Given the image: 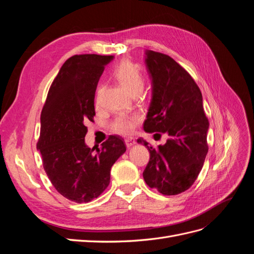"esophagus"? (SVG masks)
<instances>
[{
	"mask_svg": "<svg viewBox=\"0 0 254 254\" xmlns=\"http://www.w3.org/2000/svg\"><path fill=\"white\" fill-rule=\"evenodd\" d=\"M125 143H126L127 147H131V146L136 144V141H135V139H133V137H128V139L125 140Z\"/></svg>",
	"mask_w": 254,
	"mask_h": 254,
	"instance_id": "1",
	"label": "esophagus"
}]
</instances>
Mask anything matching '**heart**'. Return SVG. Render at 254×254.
Segmentation results:
<instances>
[{
  "label": "heart",
  "instance_id": "obj_1",
  "mask_svg": "<svg viewBox=\"0 0 254 254\" xmlns=\"http://www.w3.org/2000/svg\"><path fill=\"white\" fill-rule=\"evenodd\" d=\"M114 78L117 79L121 86L127 90L130 94H134L136 92H141L144 88L145 78L143 73L140 71V68L135 66L130 61H123L113 71ZM103 87L98 86L96 89L95 95V104L98 106L101 103V95H102ZM140 122L139 114H122L114 120L112 124V129L115 132L122 134H129L131 133L137 123Z\"/></svg>",
  "mask_w": 254,
  "mask_h": 254
}]
</instances>
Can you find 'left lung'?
<instances>
[{"mask_svg":"<svg viewBox=\"0 0 254 254\" xmlns=\"http://www.w3.org/2000/svg\"><path fill=\"white\" fill-rule=\"evenodd\" d=\"M145 55L152 95L144 130L165 133L168 139L157 148L137 139L150 153L143 177L159 193L178 195L193 186L203 166L209 121L200 89L191 76L165 54L146 51Z\"/></svg>","mask_w":254,"mask_h":254,"instance_id":"obj_1","label":"left lung"}]
</instances>
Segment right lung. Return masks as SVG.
Here are the masks:
<instances>
[{
    "label": "right lung",
    "instance_id": "1",
    "mask_svg": "<svg viewBox=\"0 0 254 254\" xmlns=\"http://www.w3.org/2000/svg\"><path fill=\"white\" fill-rule=\"evenodd\" d=\"M113 56L75 55L61 66L41 112L37 143L44 171L59 194L77 203L97 198L110 183V171L126 151L124 139L110 135L101 148L84 143L86 123L95 115L94 97Z\"/></svg>",
    "mask_w": 254,
    "mask_h": 254
}]
</instances>
